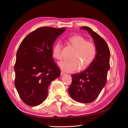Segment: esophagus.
I'll return each mask as SVG.
<instances>
[{"instance_id": "1", "label": "esophagus", "mask_w": 128, "mask_h": 128, "mask_svg": "<svg viewBox=\"0 0 128 128\" xmlns=\"http://www.w3.org/2000/svg\"><path fill=\"white\" fill-rule=\"evenodd\" d=\"M64 74H65V72H63V71H62V70L61 71V73H60V74H61V76H62V75Z\"/></svg>"}]
</instances>
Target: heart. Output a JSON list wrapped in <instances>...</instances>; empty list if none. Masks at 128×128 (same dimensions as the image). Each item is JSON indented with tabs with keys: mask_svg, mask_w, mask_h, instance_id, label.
Masks as SVG:
<instances>
[{
	"mask_svg": "<svg viewBox=\"0 0 128 128\" xmlns=\"http://www.w3.org/2000/svg\"><path fill=\"white\" fill-rule=\"evenodd\" d=\"M69 42L76 48L72 54V59L64 60L59 62V66L62 70L67 72H74L78 70L81 66L82 69L92 63L97 54L96 47L94 43L84 36L74 35L69 37ZM62 44L61 42H56L52 47V53L55 59H62Z\"/></svg>",
	"mask_w": 128,
	"mask_h": 128,
	"instance_id": "b5f03b06",
	"label": "heart"
}]
</instances>
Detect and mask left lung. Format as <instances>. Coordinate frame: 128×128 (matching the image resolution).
Returning <instances> with one entry per match:
<instances>
[{
	"instance_id": "left-lung-1",
	"label": "left lung",
	"mask_w": 128,
	"mask_h": 128,
	"mask_svg": "<svg viewBox=\"0 0 128 128\" xmlns=\"http://www.w3.org/2000/svg\"><path fill=\"white\" fill-rule=\"evenodd\" d=\"M81 29L87 30L93 38L97 54L86 70L72 75V81L68 92L74 100L89 103L97 98L106 84L110 67V51L107 43L99 34L88 26H82Z\"/></svg>"
}]
</instances>
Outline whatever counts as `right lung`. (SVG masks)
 Returning a JSON list of instances; mask_svg holds the SVG:
<instances>
[{
  "instance_id": "1",
  "label": "right lung",
  "mask_w": 128,
  "mask_h": 128,
  "mask_svg": "<svg viewBox=\"0 0 128 128\" xmlns=\"http://www.w3.org/2000/svg\"><path fill=\"white\" fill-rule=\"evenodd\" d=\"M65 28L44 26L24 39L16 54L14 85L20 98L29 106L40 105L48 95L51 82L60 75L52 58L54 43Z\"/></svg>"
}]
</instances>
